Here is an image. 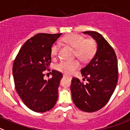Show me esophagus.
I'll list each match as a JSON object with an SVG mask.
<instances>
[{
  "mask_svg": "<svg viewBox=\"0 0 130 130\" xmlns=\"http://www.w3.org/2000/svg\"><path fill=\"white\" fill-rule=\"evenodd\" d=\"M63 77H69V79H72V77H71V76H68V75H67V74H63Z\"/></svg>",
  "mask_w": 130,
  "mask_h": 130,
  "instance_id": "obj_1",
  "label": "esophagus"
}]
</instances>
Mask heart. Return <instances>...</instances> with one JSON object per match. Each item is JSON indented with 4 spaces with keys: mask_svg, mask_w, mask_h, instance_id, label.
<instances>
[{
    "mask_svg": "<svg viewBox=\"0 0 130 130\" xmlns=\"http://www.w3.org/2000/svg\"><path fill=\"white\" fill-rule=\"evenodd\" d=\"M61 41L65 44L74 48V56H76L82 62H87L92 59L98 49L97 43L92 38L86 39L83 35L72 33L65 36L61 38ZM59 45L54 43L51 47V54L52 57H55L58 54ZM80 66L79 62L77 59L61 60L56 65V69L63 73L71 74Z\"/></svg>",
    "mask_w": 130,
    "mask_h": 130,
    "instance_id": "obj_1",
    "label": "heart"
}]
</instances>
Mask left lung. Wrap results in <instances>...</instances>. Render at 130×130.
Segmentation results:
<instances>
[{
    "label": "left lung",
    "mask_w": 130,
    "mask_h": 130,
    "mask_svg": "<svg viewBox=\"0 0 130 130\" xmlns=\"http://www.w3.org/2000/svg\"><path fill=\"white\" fill-rule=\"evenodd\" d=\"M96 41L98 49L94 58L81 70L83 81L73 77L71 90L74 103L81 110L94 112L105 106L116 89L118 65L114 50L105 38L95 31H85Z\"/></svg>",
    "instance_id": "8db88e82"
}]
</instances>
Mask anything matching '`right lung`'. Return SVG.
<instances>
[{
    "mask_svg": "<svg viewBox=\"0 0 130 130\" xmlns=\"http://www.w3.org/2000/svg\"><path fill=\"white\" fill-rule=\"evenodd\" d=\"M61 34L38 33L24 43L14 59V86L23 103L36 112L53 108L58 98V87L63 75L53 70L52 77L43 79L51 62V47Z\"/></svg>",
    "mask_w": 130,
    "mask_h": 130,
    "instance_id": "right-lung-1",
    "label": "right lung"
}]
</instances>
